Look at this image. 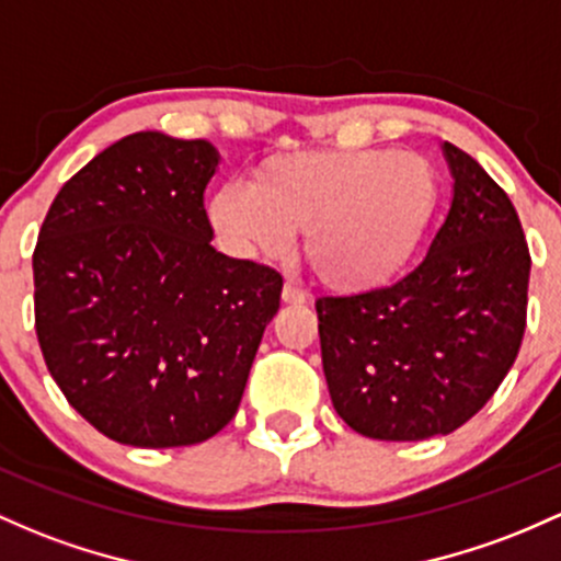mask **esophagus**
<instances>
[{
	"label": "esophagus",
	"instance_id": "obj_1",
	"mask_svg": "<svg viewBox=\"0 0 561 561\" xmlns=\"http://www.w3.org/2000/svg\"><path fill=\"white\" fill-rule=\"evenodd\" d=\"M282 300H285V304H306V293L300 290V285L298 282H293V279H287L285 282V287H282Z\"/></svg>",
	"mask_w": 561,
	"mask_h": 561
}]
</instances>
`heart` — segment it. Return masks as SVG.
<instances>
[{"label": "heart", "mask_w": 561, "mask_h": 561, "mask_svg": "<svg viewBox=\"0 0 561 561\" xmlns=\"http://www.w3.org/2000/svg\"><path fill=\"white\" fill-rule=\"evenodd\" d=\"M436 196V172L421 153L295 151L268 159L252 186L226 183L210 218L244 255H276L300 231V250L322 285L365 290L408 263Z\"/></svg>", "instance_id": "heart-1"}]
</instances>
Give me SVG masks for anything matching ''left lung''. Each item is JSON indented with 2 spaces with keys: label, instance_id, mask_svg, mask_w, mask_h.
Returning a JSON list of instances; mask_svg holds the SVG:
<instances>
[{
  "label": "left lung",
  "instance_id": "obj_1",
  "mask_svg": "<svg viewBox=\"0 0 561 561\" xmlns=\"http://www.w3.org/2000/svg\"><path fill=\"white\" fill-rule=\"evenodd\" d=\"M455 186L426 257L393 285L317 298L332 408L362 436L417 442L471 421L527 328L530 248L508 194L445 144Z\"/></svg>",
  "mask_w": 561,
  "mask_h": 561
}]
</instances>
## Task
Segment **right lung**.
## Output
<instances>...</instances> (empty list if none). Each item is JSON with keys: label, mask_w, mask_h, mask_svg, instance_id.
I'll return each mask as SVG.
<instances>
[{"label": "right lung", "mask_w": 561, "mask_h": 561, "mask_svg": "<svg viewBox=\"0 0 561 561\" xmlns=\"http://www.w3.org/2000/svg\"><path fill=\"white\" fill-rule=\"evenodd\" d=\"M207 140L135 133L53 199L34 328L53 380L108 439L186 447L237 415L282 274L210 244Z\"/></svg>", "instance_id": "1"}]
</instances>
